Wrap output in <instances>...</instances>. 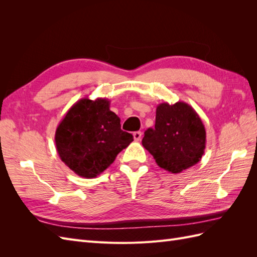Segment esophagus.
I'll use <instances>...</instances> for the list:
<instances>
[{
    "instance_id": "1",
    "label": "esophagus",
    "mask_w": 257,
    "mask_h": 257,
    "mask_svg": "<svg viewBox=\"0 0 257 257\" xmlns=\"http://www.w3.org/2000/svg\"><path fill=\"white\" fill-rule=\"evenodd\" d=\"M133 137L135 139V142H141L142 139V132H134Z\"/></svg>"
}]
</instances>
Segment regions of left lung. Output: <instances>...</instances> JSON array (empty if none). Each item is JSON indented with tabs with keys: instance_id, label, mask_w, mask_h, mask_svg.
I'll return each mask as SVG.
<instances>
[{
	"instance_id": "8db88e82",
	"label": "left lung",
	"mask_w": 257,
	"mask_h": 257,
	"mask_svg": "<svg viewBox=\"0 0 257 257\" xmlns=\"http://www.w3.org/2000/svg\"><path fill=\"white\" fill-rule=\"evenodd\" d=\"M143 146L157 164L179 174L200 161L206 148V130L193 107L184 102L157 107L154 128H148Z\"/></svg>"
}]
</instances>
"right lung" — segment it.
I'll list each match as a JSON object with an SVG mask.
<instances>
[{
    "label": "right lung",
    "instance_id": "right-lung-1",
    "mask_svg": "<svg viewBox=\"0 0 257 257\" xmlns=\"http://www.w3.org/2000/svg\"><path fill=\"white\" fill-rule=\"evenodd\" d=\"M109 107L107 98H81L57 127L59 157L76 175L95 178L133 142V135L121 130L120 118Z\"/></svg>",
    "mask_w": 257,
    "mask_h": 257
}]
</instances>
